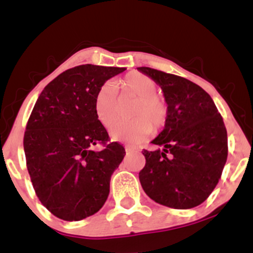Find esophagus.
Masks as SVG:
<instances>
[{
	"mask_svg": "<svg viewBox=\"0 0 253 253\" xmlns=\"http://www.w3.org/2000/svg\"><path fill=\"white\" fill-rule=\"evenodd\" d=\"M125 150H126V152H130V151H135V150H138V149L129 146V145H126V146H125Z\"/></svg>",
	"mask_w": 253,
	"mask_h": 253,
	"instance_id": "esophagus-1",
	"label": "esophagus"
}]
</instances>
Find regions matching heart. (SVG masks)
Listing matches in <instances>:
<instances>
[{"mask_svg":"<svg viewBox=\"0 0 253 253\" xmlns=\"http://www.w3.org/2000/svg\"><path fill=\"white\" fill-rule=\"evenodd\" d=\"M118 86L123 96L135 97L129 113L133 119L113 123L109 126V135L115 141L136 145L150 134L152 128L163 126L168 113L167 103L156 94L158 89L156 81L140 72H129L119 81ZM94 110L97 120L104 126H108L117 118L118 95L112 83L103 84L97 91Z\"/></svg>","mask_w":253,"mask_h":253,"instance_id":"heart-1","label":"heart"}]
</instances>
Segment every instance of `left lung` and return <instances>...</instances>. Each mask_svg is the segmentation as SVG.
I'll return each mask as SVG.
<instances>
[{
    "instance_id": "left-lung-1",
    "label": "left lung",
    "mask_w": 253,
    "mask_h": 253,
    "mask_svg": "<svg viewBox=\"0 0 253 253\" xmlns=\"http://www.w3.org/2000/svg\"><path fill=\"white\" fill-rule=\"evenodd\" d=\"M163 90L168 104L164 129L144 150L139 172L150 199L175 210H189L207 200L227 161V130L211 97L201 86L176 75L138 68Z\"/></svg>"
}]
</instances>
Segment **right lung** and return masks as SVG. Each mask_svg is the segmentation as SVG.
<instances>
[{"mask_svg": "<svg viewBox=\"0 0 253 253\" xmlns=\"http://www.w3.org/2000/svg\"><path fill=\"white\" fill-rule=\"evenodd\" d=\"M125 70L85 64L64 71L43 88L28 119L24 149L31 181L42 205L65 221L102 208L126 155L123 145L108 143L94 110L101 86ZM97 143L102 150H93Z\"/></svg>", "mask_w": 253, "mask_h": 253, "instance_id": "right-lung-1", "label": "right lung"}]
</instances>
